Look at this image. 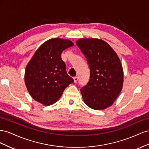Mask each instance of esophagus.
I'll list each match as a JSON object with an SVG mask.
<instances>
[{
    "mask_svg": "<svg viewBox=\"0 0 149 149\" xmlns=\"http://www.w3.org/2000/svg\"><path fill=\"white\" fill-rule=\"evenodd\" d=\"M73 79H74V83H76L78 82V78L76 77H76H74V78H73Z\"/></svg>",
    "mask_w": 149,
    "mask_h": 149,
    "instance_id": "1",
    "label": "esophagus"
}]
</instances>
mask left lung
<instances>
[{"mask_svg":"<svg viewBox=\"0 0 149 149\" xmlns=\"http://www.w3.org/2000/svg\"><path fill=\"white\" fill-rule=\"evenodd\" d=\"M90 68L88 84L81 89L84 103L95 110L113 104L123 86L124 72L118 55L109 44L98 38H80L76 42Z\"/></svg>","mask_w":149,"mask_h":149,"instance_id":"left-lung-1","label":"left lung"}]
</instances>
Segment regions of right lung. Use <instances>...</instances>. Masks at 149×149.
<instances>
[{
  "mask_svg": "<svg viewBox=\"0 0 149 149\" xmlns=\"http://www.w3.org/2000/svg\"><path fill=\"white\" fill-rule=\"evenodd\" d=\"M74 45L71 40L51 38L37 49L26 66L25 83L30 96L45 106L59 100L73 78L67 74L61 55Z\"/></svg>",
  "mask_w": 149,
  "mask_h": 149,
  "instance_id": "obj_1",
  "label": "right lung"
}]
</instances>
